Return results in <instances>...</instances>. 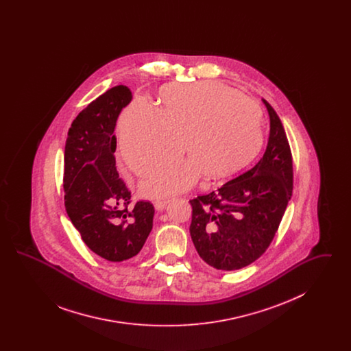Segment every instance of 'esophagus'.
<instances>
[{
	"instance_id": "34e87169",
	"label": "esophagus",
	"mask_w": 351,
	"mask_h": 351,
	"mask_svg": "<svg viewBox=\"0 0 351 351\" xmlns=\"http://www.w3.org/2000/svg\"><path fill=\"white\" fill-rule=\"evenodd\" d=\"M168 202H169L168 199H155V200L152 201L154 206H155L158 210H162V209L167 205Z\"/></svg>"
}]
</instances>
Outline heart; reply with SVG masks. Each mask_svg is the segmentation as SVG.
Returning a JSON list of instances; mask_svg holds the SVG:
<instances>
[{"mask_svg":"<svg viewBox=\"0 0 351 351\" xmlns=\"http://www.w3.org/2000/svg\"><path fill=\"white\" fill-rule=\"evenodd\" d=\"M160 109L135 99L119 118V146L126 165L139 176L154 171L145 193L167 195L189 188L201 172L221 179L245 167L263 143L259 106L217 82L169 84L160 90Z\"/></svg>","mask_w":351,"mask_h":351,"instance_id":"heart-1","label":"heart"}]
</instances>
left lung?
<instances>
[{"label":"left lung","mask_w":351,"mask_h":351,"mask_svg":"<svg viewBox=\"0 0 351 351\" xmlns=\"http://www.w3.org/2000/svg\"><path fill=\"white\" fill-rule=\"evenodd\" d=\"M269 136L263 158L245 173L192 200L193 245L209 266L234 271L271 245L293 189L292 152L283 123L267 101Z\"/></svg>","instance_id":"left-lung-1"}]
</instances>
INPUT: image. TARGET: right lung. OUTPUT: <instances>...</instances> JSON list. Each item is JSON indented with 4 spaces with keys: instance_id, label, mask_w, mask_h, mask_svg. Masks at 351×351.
Wrapping results in <instances>:
<instances>
[{
    "instance_id": "1",
    "label": "right lung",
    "mask_w": 351,
    "mask_h": 351,
    "mask_svg": "<svg viewBox=\"0 0 351 351\" xmlns=\"http://www.w3.org/2000/svg\"><path fill=\"white\" fill-rule=\"evenodd\" d=\"M132 92L117 85L73 119L64 150V206L84 243L109 262H122L143 247L151 229L150 201L132 205V192L116 168L114 128Z\"/></svg>"
}]
</instances>
